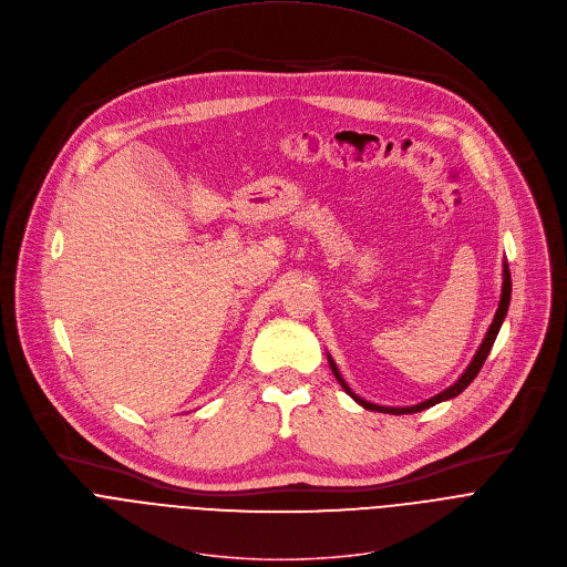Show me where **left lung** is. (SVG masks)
<instances>
[{"label": "left lung", "mask_w": 567, "mask_h": 567, "mask_svg": "<svg viewBox=\"0 0 567 567\" xmlns=\"http://www.w3.org/2000/svg\"><path fill=\"white\" fill-rule=\"evenodd\" d=\"M509 298H512V278H509V267H507V260H503V285H501V300H498V309H496V313H494V320H492V324H489V329H487V333H485V338H483V342L478 344V349H476V353H474V358L470 360V364L465 367V371L458 375V381L456 383H452L447 390H443L441 394H436V396H432V399H427V401H423V403H416V405H410V408H385V405H375V403H369V401H364V399H360L358 394H353V390L344 383V379H342V373H340V369H338V364L333 362V358L327 353V360H329V367H331V373L336 375V381L340 383V388L360 405V408H364V410H371V412H383V414H394V416H401V414H416V412H423V410H427V408H434V405H439V403H443V401H450V399H456L463 390H467V385L476 379L478 375V371H481V367H483V362H485V358H487V353L492 351V344H494V340H496V336H498V331H501V324H503V320H505V316H507V309H509Z\"/></svg>", "instance_id": "left-lung-1"}]
</instances>
